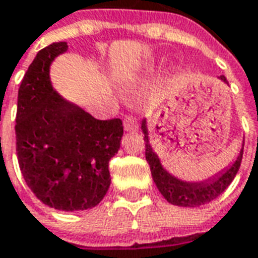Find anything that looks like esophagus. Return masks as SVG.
Instances as JSON below:
<instances>
[{"instance_id": "34e87169", "label": "esophagus", "mask_w": 258, "mask_h": 258, "mask_svg": "<svg viewBox=\"0 0 258 258\" xmlns=\"http://www.w3.org/2000/svg\"><path fill=\"white\" fill-rule=\"evenodd\" d=\"M123 126L126 132H133L137 129V121L133 115H125L123 119Z\"/></svg>"}]
</instances>
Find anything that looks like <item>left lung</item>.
Here are the masks:
<instances>
[{"mask_svg": "<svg viewBox=\"0 0 258 258\" xmlns=\"http://www.w3.org/2000/svg\"><path fill=\"white\" fill-rule=\"evenodd\" d=\"M220 80L224 81L225 84H228V81L224 75H221ZM142 129L144 132V142H146V159H147L150 169H151L154 183L169 204L184 206V208H198V206L209 204L228 188V185L232 183V180L239 170L242 155H243V146H242V150H240L238 159L235 161L234 165L220 174H216L213 178H209L202 183L181 181L178 178L173 177L172 174H169L162 168V165L159 162V158L157 157L155 152L152 151L151 146L148 143L146 121H143ZM243 144H245V142H243Z\"/></svg>", "mask_w": 258, "mask_h": 258, "instance_id": "1", "label": "left lung"}]
</instances>
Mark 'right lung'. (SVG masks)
<instances>
[{
    "mask_svg": "<svg viewBox=\"0 0 258 258\" xmlns=\"http://www.w3.org/2000/svg\"><path fill=\"white\" fill-rule=\"evenodd\" d=\"M66 42L41 49L24 74L18 95L16 154L24 181L50 208H95L110 187V159L119 150V118L96 119L61 99L52 88L49 66Z\"/></svg>",
    "mask_w": 258,
    "mask_h": 258,
    "instance_id": "right-lung-1",
    "label": "right lung"
}]
</instances>
